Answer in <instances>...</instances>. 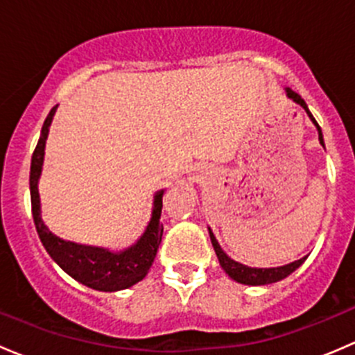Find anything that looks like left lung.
<instances>
[{
	"instance_id": "8db88e82",
	"label": "left lung",
	"mask_w": 355,
	"mask_h": 355,
	"mask_svg": "<svg viewBox=\"0 0 355 355\" xmlns=\"http://www.w3.org/2000/svg\"><path fill=\"white\" fill-rule=\"evenodd\" d=\"M285 92H287V98L292 99V101L297 103V105L302 106L304 111L307 113V116L311 118V121L316 125L318 137H320V144L324 148L323 132H321L320 125H318V121L314 120V116L311 114V111H309V108H307L306 101H304V99L300 98V96L297 94L295 91H292L290 87H285ZM207 230H209L211 244H213V247H214V252H216L218 261H220V266L223 268L225 273H227L228 277L232 278V280L237 282V284H242V285L277 284V282L284 280V278H287L288 275H292L293 271H295L299 266H302L304 261L307 259V256H304V257H300V259L293 261V263L284 264V266H277V268H250V266H245V264H242V263H239V261L232 259V257L228 256V254L225 252L223 249H221V245L218 244V241H216V237H214L213 230H211L209 227H207Z\"/></svg>"
}]
</instances>
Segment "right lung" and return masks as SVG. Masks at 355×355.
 I'll list each match as a JSON object with an SVG mask.
<instances>
[{
	"instance_id": "1",
	"label": "right lung",
	"mask_w": 355,
	"mask_h": 355,
	"mask_svg": "<svg viewBox=\"0 0 355 355\" xmlns=\"http://www.w3.org/2000/svg\"><path fill=\"white\" fill-rule=\"evenodd\" d=\"M56 108H58V105L49 111L48 118L44 120V125L41 128V137H39L31 161L28 184H31L32 216H34L39 239H41L42 245L48 250L49 256L53 257V261L78 284L89 288L101 290V292H118V290L132 287L148 275L157 249H159L161 237H163L161 207H163L164 189L155 194L151 220H149L144 234L137 239L135 244L127 247V249L113 252L105 247L84 245L56 237L42 221L41 199H39L37 189L39 178L42 173V163H44L46 139H48L49 127H51Z\"/></svg>"
}]
</instances>
